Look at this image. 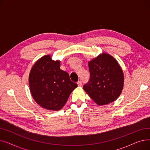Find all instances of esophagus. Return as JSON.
Masks as SVG:
<instances>
[{
  "instance_id": "esophagus-1",
  "label": "esophagus",
  "mask_w": 150,
  "mask_h": 150,
  "mask_svg": "<svg viewBox=\"0 0 150 150\" xmlns=\"http://www.w3.org/2000/svg\"><path fill=\"white\" fill-rule=\"evenodd\" d=\"M77 84H78V86H80V87H81V86H82V82L80 81H78Z\"/></svg>"
}]
</instances>
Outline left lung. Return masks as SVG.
<instances>
[{
  "mask_svg": "<svg viewBox=\"0 0 150 150\" xmlns=\"http://www.w3.org/2000/svg\"><path fill=\"white\" fill-rule=\"evenodd\" d=\"M90 78L83 89L98 105L114 101L123 88L124 76L119 63L107 53L100 54L88 62Z\"/></svg>",
  "mask_w": 150,
  "mask_h": 150,
  "instance_id": "left-lung-1",
  "label": "left lung"
}]
</instances>
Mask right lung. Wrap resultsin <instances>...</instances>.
<instances>
[{
    "label": "right lung",
    "instance_id": "1",
    "mask_svg": "<svg viewBox=\"0 0 150 150\" xmlns=\"http://www.w3.org/2000/svg\"><path fill=\"white\" fill-rule=\"evenodd\" d=\"M30 92L43 108L58 111L64 106L70 94L77 87L69 75L60 69V61L45 55L37 61L29 75Z\"/></svg>",
    "mask_w": 150,
    "mask_h": 150
}]
</instances>
